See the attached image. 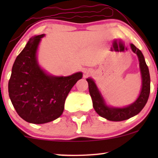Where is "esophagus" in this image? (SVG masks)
<instances>
[{
    "mask_svg": "<svg viewBox=\"0 0 158 158\" xmlns=\"http://www.w3.org/2000/svg\"><path fill=\"white\" fill-rule=\"evenodd\" d=\"M85 73V74H86V75H88V74H89V71H88V70H86Z\"/></svg>",
    "mask_w": 158,
    "mask_h": 158,
    "instance_id": "1",
    "label": "esophagus"
}]
</instances>
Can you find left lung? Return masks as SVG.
Returning <instances> with one entry per match:
<instances>
[{"label":"left lung","mask_w":158,"mask_h":158,"mask_svg":"<svg viewBox=\"0 0 158 158\" xmlns=\"http://www.w3.org/2000/svg\"><path fill=\"white\" fill-rule=\"evenodd\" d=\"M132 51L138 56L142 77V88L137 100L125 108H114L108 106L98 90L97 85L92 79H87L89 93L91 97L93 107L96 112L101 117L110 121H123L137 115L146 106L150 94V75L147 64L145 61L142 52L133 44H131Z\"/></svg>","instance_id":"left-lung-1"}]
</instances>
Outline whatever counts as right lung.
Returning <instances> with one entry per match:
<instances>
[{"mask_svg":"<svg viewBox=\"0 0 158 158\" xmlns=\"http://www.w3.org/2000/svg\"><path fill=\"white\" fill-rule=\"evenodd\" d=\"M44 34L31 38L16 58L9 81V95L18 114L27 122L43 124L59 118L65 99L81 72L69 77H53L39 67L38 46Z\"/></svg>","mask_w":158,"mask_h":158,"instance_id":"add662e5","label":"right lung"}]
</instances>
